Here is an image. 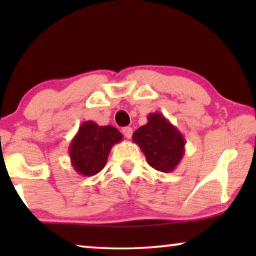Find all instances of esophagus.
<instances>
[{
  "instance_id": "34e87169",
  "label": "esophagus",
  "mask_w": 256,
  "mask_h": 256,
  "mask_svg": "<svg viewBox=\"0 0 256 256\" xmlns=\"http://www.w3.org/2000/svg\"><path fill=\"white\" fill-rule=\"evenodd\" d=\"M122 132H124V135L129 140V138H132V128L124 127V129H122Z\"/></svg>"
}]
</instances>
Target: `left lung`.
Instances as JSON below:
<instances>
[{
  "mask_svg": "<svg viewBox=\"0 0 256 256\" xmlns=\"http://www.w3.org/2000/svg\"><path fill=\"white\" fill-rule=\"evenodd\" d=\"M146 124L132 134L146 162L160 172H172L185 154V140L177 127L160 113H150Z\"/></svg>",
  "mask_w": 256,
  "mask_h": 256,
  "instance_id": "8db88e82",
  "label": "left lung"
}]
</instances>
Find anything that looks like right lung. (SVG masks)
Returning <instances> with one entry per match:
<instances>
[{"label":"right lung","mask_w":256,"mask_h":256,"mask_svg":"<svg viewBox=\"0 0 256 256\" xmlns=\"http://www.w3.org/2000/svg\"><path fill=\"white\" fill-rule=\"evenodd\" d=\"M124 136L113 126H98L93 121L82 122L68 146L71 164L76 172L90 177L106 166L112 146Z\"/></svg>","instance_id":"1"}]
</instances>
